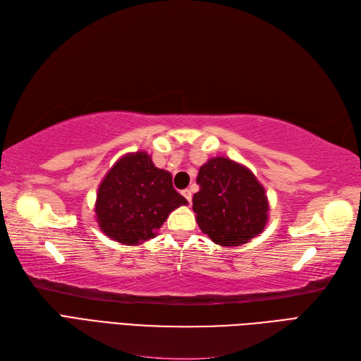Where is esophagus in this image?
<instances>
[{"label":"esophagus","instance_id":"obj_1","mask_svg":"<svg viewBox=\"0 0 361 361\" xmlns=\"http://www.w3.org/2000/svg\"><path fill=\"white\" fill-rule=\"evenodd\" d=\"M182 195H183V197L187 199V200H188V203L191 204V200H192V191H191L190 188H187V190H183V191H182Z\"/></svg>","mask_w":361,"mask_h":361}]
</instances>
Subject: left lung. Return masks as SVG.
Wrapping results in <instances>:
<instances>
[{
	"instance_id": "obj_1",
	"label": "left lung",
	"mask_w": 361,
	"mask_h": 361,
	"mask_svg": "<svg viewBox=\"0 0 361 361\" xmlns=\"http://www.w3.org/2000/svg\"><path fill=\"white\" fill-rule=\"evenodd\" d=\"M192 209L212 243L238 247L264 232L269 204L265 188L243 164L216 157L200 167Z\"/></svg>"
}]
</instances>
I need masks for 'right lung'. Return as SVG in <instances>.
<instances>
[{
	"mask_svg": "<svg viewBox=\"0 0 361 361\" xmlns=\"http://www.w3.org/2000/svg\"><path fill=\"white\" fill-rule=\"evenodd\" d=\"M187 199L173 188L171 174L155 167L146 152L120 158L105 174L94 204L101 231L125 245L157 236L171 211Z\"/></svg>",
	"mask_w": 361,
	"mask_h": 361,
	"instance_id": "add662e5",
	"label": "right lung"
}]
</instances>
